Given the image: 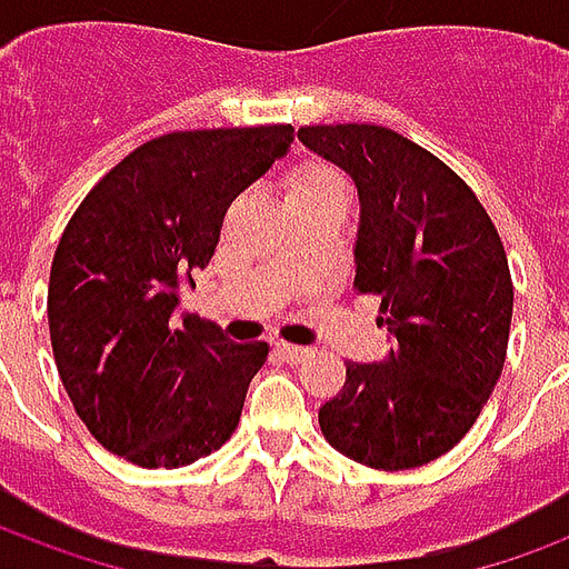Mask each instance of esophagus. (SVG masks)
Returning <instances> with one entry per match:
<instances>
[{"label":"esophagus","mask_w":569,"mask_h":569,"mask_svg":"<svg viewBox=\"0 0 569 569\" xmlns=\"http://www.w3.org/2000/svg\"><path fill=\"white\" fill-rule=\"evenodd\" d=\"M277 353L286 359V362H305L308 359V347H298V345H286V341H277Z\"/></svg>","instance_id":"esophagus-1"}]
</instances>
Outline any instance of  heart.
Returning a JSON list of instances; mask_svg holds the SVG:
<instances>
[{
    "instance_id": "1",
    "label": "heart",
    "mask_w": 569,
    "mask_h": 569,
    "mask_svg": "<svg viewBox=\"0 0 569 569\" xmlns=\"http://www.w3.org/2000/svg\"><path fill=\"white\" fill-rule=\"evenodd\" d=\"M322 198H345V179L329 163H298L292 167L283 179V200L286 210L298 207V203H310V200Z\"/></svg>"
}]
</instances>
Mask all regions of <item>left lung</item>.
<instances>
[{
  "mask_svg": "<svg viewBox=\"0 0 569 569\" xmlns=\"http://www.w3.org/2000/svg\"><path fill=\"white\" fill-rule=\"evenodd\" d=\"M298 140L359 191V292L381 296L396 345L383 362H347L320 408L326 441L371 469H415L451 451L500 381L512 277L472 188L448 163L378 124H317Z\"/></svg>",
  "mask_w": 569,
  "mask_h": 569,
  "instance_id": "left-lung-1",
  "label": "left lung"
}]
</instances>
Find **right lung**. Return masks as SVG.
I'll return each mask as SVG.
<instances>
[{"label":"right lung","instance_id":"add662e5","mask_svg":"<svg viewBox=\"0 0 569 569\" xmlns=\"http://www.w3.org/2000/svg\"><path fill=\"white\" fill-rule=\"evenodd\" d=\"M296 140L292 124L179 130L91 188L60 237L48 329L76 415L106 451L176 469L237 429L268 345H234L179 289L207 268L231 200Z\"/></svg>","mask_w":569,"mask_h":569}]
</instances>
